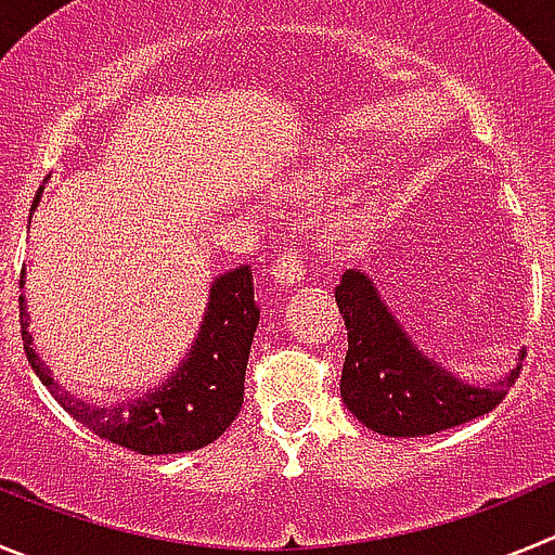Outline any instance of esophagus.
I'll use <instances>...</instances> for the list:
<instances>
[{"instance_id": "34e87169", "label": "esophagus", "mask_w": 555, "mask_h": 555, "mask_svg": "<svg viewBox=\"0 0 555 555\" xmlns=\"http://www.w3.org/2000/svg\"><path fill=\"white\" fill-rule=\"evenodd\" d=\"M272 278L274 283H281V286H294V283H300L302 278H306V263L292 253L281 255V258L272 263Z\"/></svg>"}]
</instances>
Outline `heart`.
I'll use <instances>...</instances> for the list:
<instances>
[{
  "label": "heart",
  "instance_id": "1",
  "mask_svg": "<svg viewBox=\"0 0 555 555\" xmlns=\"http://www.w3.org/2000/svg\"><path fill=\"white\" fill-rule=\"evenodd\" d=\"M361 169H364V164H361V158H358L352 150H331L327 155H322L311 169L302 171L300 178H294L292 191L294 194H313V191L356 178ZM375 217V203H370V199H350V203L331 219L327 233H331L333 242H356L358 235H364L366 230L372 228Z\"/></svg>",
  "mask_w": 555,
  "mask_h": 555
}]
</instances>
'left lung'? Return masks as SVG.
<instances>
[{"label":"left lung","instance_id":"left-lung-1","mask_svg":"<svg viewBox=\"0 0 555 555\" xmlns=\"http://www.w3.org/2000/svg\"><path fill=\"white\" fill-rule=\"evenodd\" d=\"M336 306L347 325L341 400L375 434L409 439L469 423L489 414L519 375L517 364L487 386L455 377L411 341L361 269L338 278Z\"/></svg>","mask_w":555,"mask_h":555}]
</instances>
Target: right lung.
Wrapping results in <instances>:
<instances>
[{
    "label": "right lung",
    "mask_w": 555,
    "mask_h": 555,
    "mask_svg": "<svg viewBox=\"0 0 555 555\" xmlns=\"http://www.w3.org/2000/svg\"><path fill=\"white\" fill-rule=\"evenodd\" d=\"M41 194L43 189H38L29 208L33 214L41 203ZM24 274L27 272L22 269V288ZM18 317L24 350L38 380L77 423L94 430L100 439L141 455H171L205 448L235 420L244 400V372L261 308L255 306L249 267H235L214 278L203 322L183 361L158 386L119 403L86 400L55 380L38 347H33L24 294L18 297Z\"/></svg>",
    "instance_id": "right-lung-1"
}]
</instances>
